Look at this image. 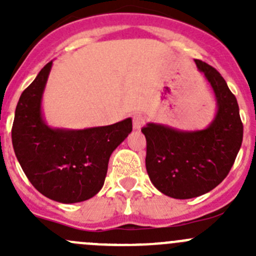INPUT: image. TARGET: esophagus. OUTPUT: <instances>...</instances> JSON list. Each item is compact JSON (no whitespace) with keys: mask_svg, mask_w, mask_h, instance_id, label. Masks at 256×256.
<instances>
[{"mask_svg":"<svg viewBox=\"0 0 256 256\" xmlns=\"http://www.w3.org/2000/svg\"><path fill=\"white\" fill-rule=\"evenodd\" d=\"M144 124V118L142 115H135L134 116V128L135 130H141V128Z\"/></svg>","mask_w":256,"mask_h":256,"instance_id":"1","label":"esophagus"}]
</instances>
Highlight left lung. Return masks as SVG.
<instances>
[{"label":"left lung","mask_w":256,"mask_h":256,"mask_svg":"<svg viewBox=\"0 0 256 256\" xmlns=\"http://www.w3.org/2000/svg\"><path fill=\"white\" fill-rule=\"evenodd\" d=\"M216 98V112L207 128L183 131L148 122L146 170L152 184L176 200H190L216 188L230 171L242 141V124L236 96L223 76L194 59Z\"/></svg>","instance_id":"obj_1"}]
</instances>
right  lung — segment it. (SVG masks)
I'll return each mask as SVG.
<instances>
[{
	"label": "right lung",
	"mask_w": 256,
	"mask_h": 256,
	"mask_svg": "<svg viewBox=\"0 0 256 256\" xmlns=\"http://www.w3.org/2000/svg\"><path fill=\"white\" fill-rule=\"evenodd\" d=\"M52 66L53 60L20 95L12 144L36 190L49 200L70 204L89 200L102 190L110 156L132 131V120L80 130L49 126L42 99Z\"/></svg>",
	"instance_id": "right-lung-1"
}]
</instances>
